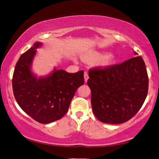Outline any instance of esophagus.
Masks as SVG:
<instances>
[{
    "mask_svg": "<svg viewBox=\"0 0 159 159\" xmlns=\"http://www.w3.org/2000/svg\"><path fill=\"white\" fill-rule=\"evenodd\" d=\"M88 79H89V75H88V72L86 71V72H84V80H85V82H87Z\"/></svg>",
    "mask_w": 159,
    "mask_h": 159,
    "instance_id": "esophagus-1",
    "label": "esophagus"
}]
</instances>
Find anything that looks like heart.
<instances>
[{
  "label": "heart",
  "instance_id": "obj_1",
  "mask_svg": "<svg viewBox=\"0 0 159 159\" xmlns=\"http://www.w3.org/2000/svg\"><path fill=\"white\" fill-rule=\"evenodd\" d=\"M101 57H102V55L101 54L96 53V54H93L91 55L87 56V57H85L84 58V59L87 61H95L97 59H99V58ZM112 61H113V56L109 54V55L105 56V57L102 58L101 64L102 66H107L112 63Z\"/></svg>",
  "mask_w": 159,
  "mask_h": 159
}]
</instances>
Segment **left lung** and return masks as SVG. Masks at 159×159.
Returning a JSON list of instances; mask_svg holds the SVG:
<instances>
[{"label":"left lung","mask_w":159,"mask_h":159,"mask_svg":"<svg viewBox=\"0 0 159 159\" xmlns=\"http://www.w3.org/2000/svg\"><path fill=\"white\" fill-rule=\"evenodd\" d=\"M89 77L93 112L103 123L129 121L140 110L148 93V75L140 56L120 64L91 68Z\"/></svg>","instance_id":"1"}]
</instances>
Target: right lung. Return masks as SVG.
<instances>
[{"mask_svg":"<svg viewBox=\"0 0 159 159\" xmlns=\"http://www.w3.org/2000/svg\"><path fill=\"white\" fill-rule=\"evenodd\" d=\"M41 44L35 43L19 57L13 73L12 89L16 101L28 115L39 123L49 124L68 112L75 91L84 83V71L69 73L54 70L49 76L36 78L30 71V64L35 49Z\"/></svg>","mask_w":159,"mask_h":159,"instance_id":"1","label":"right lung"}]
</instances>
